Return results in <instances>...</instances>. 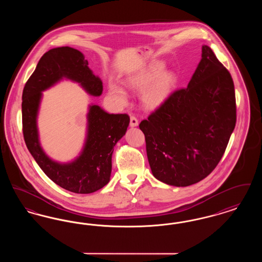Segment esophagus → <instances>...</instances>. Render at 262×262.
<instances>
[{"instance_id":"esophagus-1","label":"esophagus","mask_w":262,"mask_h":262,"mask_svg":"<svg viewBox=\"0 0 262 262\" xmlns=\"http://www.w3.org/2000/svg\"><path fill=\"white\" fill-rule=\"evenodd\" d=\"M129 125H130L132 127H135V126L138 125V121H137V119L135 116H132V117H130V123H129Z\"/></svg>"}]
</instances>
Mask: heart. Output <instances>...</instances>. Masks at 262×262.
I'll return each mask as SVG.
<instances>
[{
  "mask_svg": "<svg viewBox=\"0 0 262 262\" xmlns=\"http://www.w3.org/2000/svg\"><path fill=\"white\" fill-rule=\"evenodd\" d=\"M163 62H153L145 69L129 75L125 85L141 92V103L146 110L155 111L164 106L170 99L177 88V76L173 72L165 71ZM109 95L120 105L127 102L125 89L111 82L109 84Z\"/></svg>",
  "mask_w": 262,
  "mask_h": 262,
  "instance_id": "heart-1",
  "label": "heart"
}]
</instances>
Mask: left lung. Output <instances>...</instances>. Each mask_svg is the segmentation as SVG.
I'll return each instance as SVG.
<instances>
[{
	"mask_svg": "<svg viewBox=\"0 0 262 262\" xmlns=\"http://www.w3.org/2000/svg\"><path fill=\"white\" fill-rule=\"evenodd\" d=\"M232 76L207 45L186 89L174 91L139 124L152 174L169 186L187 187L211 173L236 125Z\"/></svg>",
	"mask_w": 262,
	"mask_h": 262,
	"instance_id": "left-lung-1",
	"label": "left lung"
}]
</instances>
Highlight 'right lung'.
Segmentation results:
<instances>
[{"instance_id": "obj_1", "label": "right lung", "mask_w": 262, "mask_h": 262, "mask_svg": "<svg viewBox=\"0 0 262 262\" xmlns=\"http://www.w3.org/2000/svg\"><path fill=\"white\" fill-rule=\"evenodd\" d=\"M63 79L78 83L91 96L99 97L103 82L89 69L80 51L58 47L46 52L29 77L23 93V127L26 146L42 171L58 186L75 192L91 193L110 182L114 146L129 125L126 114H109L98 105H88L86 135L74 160L59 162L41 146L37 119L43 91Z\"/></svg>"}]
</instances>
